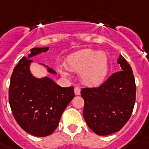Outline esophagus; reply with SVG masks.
Masks as SVG:
<instances>
[{"label":"esophagus","mask_w":149,"mask_h":149,"mask_svg":"<svg viewBox=\"0 0 149 149\" xmlns=\"http://www.w3.org/2000/svg\"><path fill=\"white\" fill-rule=\"evenodd\" d=\"M81 93V89L79 87H75L74 88V94L76 95H80Z\"/></svg>","instance_id":"34e87169"}]
</instances>
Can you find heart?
Wrapping results in <instances>:
<instances>
[{
  "instance_id": "obj_1",
  "label": "heart",
  "mask_w": 149,
  "mask_h": 149,
  "mask_svg": "<svg viewBox=\"0 0 149 149\" xmlns=\"http://www.w3.org/2000/svg\"><path fill=\"white\" fill-rule=\"evenodd\" d=\"M65 65L69 70L81 71V80L88 86L101 85L108 72L107 54L90 49H82L69 55Z\"/></svg>"
}]
</instances>
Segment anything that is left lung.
Segmentation results:
<instances>
[{"label": "left lung", "instance_id": "1", "mask_svg": "<svg viewBox=\"0 0 149 149\" xmlns=\"http://www.w3.org/2000/svg\"><path fill=\"white\" fill-rule=\"evenodd\" d=\"M122 71L113 73L96 88H83V116L88 127L98 135H109L125 125L133 112L136 85L130 64L120 55Z\"/></svg>", "mask_w": 149, "mask_h": 149}]
</instances>
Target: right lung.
Segmentation results:
<instances>
[{
	"label": "right lung",
	"instance_id": "obj_1",
	"mask_svg": "<svg viewBox=\"0 0 149 149\" xmlns=\"http://www.w3.org/2000/svg\"><path fill=\"white\" fill-rule=\"evenodd\" d=\"M49 47L33 48L14 68L9 86V104L16 122L36 137L51 134L63 112L74 97V87L62 88L49 78H36L29 71L31 56L47 52ZM50 73L56 72L48 68Z\"/></svg>",
	"mask_w": 149,
	"mask_h": 149
}]
</instances>
